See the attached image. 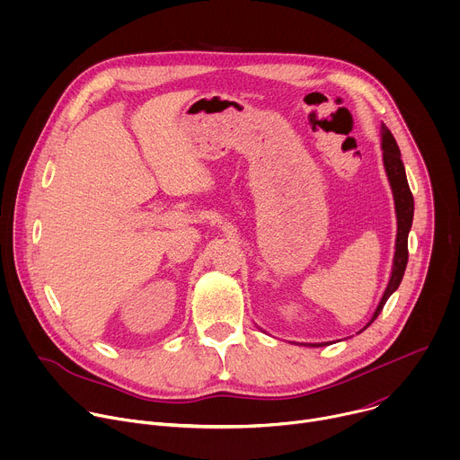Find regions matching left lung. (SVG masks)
Segmentation results:
<instances>
[{
    "mask_svg": "<svg viewBox=\"0 0 460 460\" xmlns=\"http://www.w3.org/2000/svg\"><path fill=\"white\" fill-rule=\"evenodd\" d=\"M380 147H382V164L387 174V181L393 192V200H395V215H397V240H395V256H393V268H391V277L387 282V288L371 316V322L380 314L384 304L387 302V298L397 291V288L402 282L406 266H408V234L411 229V222H413V211H415V204H413V194L410 190L408 185V178H406V169L404 164L401 160V149L393 138L391 130L382 123L380 127ZM369 322V323H371ZM367 323V325H369ZM366 325V327H367ZM364 327V330H366Z\"/></svg>",
    "mask_w": 460,
    "mask_h": 460,
    "instance_id": "left-lung-1",
    "label": "left lung"
}]
</instances>
